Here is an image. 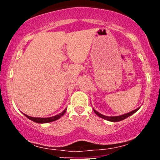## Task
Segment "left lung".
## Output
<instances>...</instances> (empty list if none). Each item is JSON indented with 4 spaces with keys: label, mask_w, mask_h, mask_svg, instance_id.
<instances>
[{
    "label": "left lung",
    "mask_w": 160,
    "mask_h": 160,
    "mask_svg": "<svg viewBox=\"0 0 160 160\" xmlns=\"http://www.w3.org/2000/svg\"><path fill=\"white\" fill-rule=\"evenodd\" d=\"M139 108H136L135 110L130 111V112L126 113V114H122V115H118V116H106V115H104V114H101V113H99L98 111L94 110V109H93V111H94V113L97 114V115L99 116V117L101 118H104V119H105V120L109 121V122H120V121H122V120H124V119L127 118L128 117H129V116L132 115L133 114H135V113L136 112V111H138Z\"/></svg>",
    "instance_id": "8db88e82"
}]
</instances>
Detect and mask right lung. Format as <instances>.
<instances>
[{
  "instance_id": "right-lung-1",
  "label": "right lung",
  "mask_w": 160,
  "mask_h": 160,
  "mask_svg": "<svg viewBox=\"0 0 160 160\" xmlns=\"http://www.w3.org/2000/svg\"><path fill=\"white\" fill-rule=\"evenodd\" d=\"M67 109L66 108L65 110L62 111V112L59 113V114H56V115L52 116V117H49V118H34V117H31V116L27 115V114H25V117L28 118V119H30L31 121L34 122H36V123H39V124H43V123H49V122H54V121L58 120V119L60 118L62 115L66 113Z\"/></svg>"
}]
</instances>
